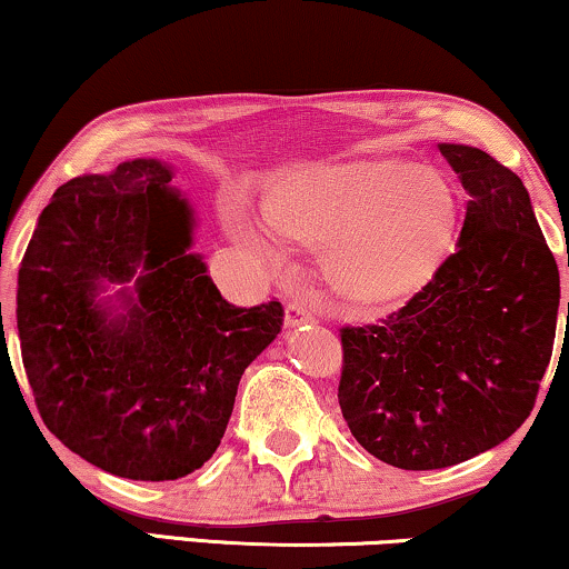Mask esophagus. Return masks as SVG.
I'll list each match as a JSON object with an SVG mask.
<instances>
[{
  "label": "esophagus",
  "mask_w": 569,
  "mask_h": 569,
  "mask_svg": "<svg viewBox=\"0 0 569 569\" xmlns=\"http://www.w3.org/2000/svg\"><path fill=\"white\" fill-rule=\"evenodd\" d=\"M302 323H313V313H310L306 302H290V306L284 308V326L287 329H295V326Z\"/></svg>",
  "instance_id": "34e87169"
}]
</instances>
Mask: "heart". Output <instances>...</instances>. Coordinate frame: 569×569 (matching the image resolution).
Wrapping results in <instances>:
<instances>
[{"label": "heart", "mask_w": 569, "mask_h": 569, "mask_svg": "<svg viewBox=\"0 0 569 569\" xmlns=\"http://www.w3.org/2000/svg\"><path fill=\"white\" fill-rule=\"evenodd\" d=\"M263 220L284 243L323 247V277L341 298L383 306L438 274L458 209L435 168L376 158L282 176L263 197Z\"/></svg>", "instance_id": "b5f03b06"}]
</instances>
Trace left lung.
<instances>
[{
	"label": "left lung",
	"instance_id": "left-lung-1",
	"mask_svg": "<svg viewBox=\"0 0 569 569\" xmlns=\"http://www.w3.org/2000/svg\"><path fill=\"white\" fill-rule=\"evenodd\" d=\"M438 147L469 191L458 251L407 306L339 331L349 432L407 471L508 440L531 415L557 333L559 271L523 181L477 147Z\"/></svg>",
	"mask_w": 569,
	"mask_h": 569
}]
</instances>
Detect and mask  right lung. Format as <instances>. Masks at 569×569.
<instances>
[{
    "instance_id": "1",
    "label": "right lung",
    "mask_w": 569,
    "mask_h": 569,
    "mask_svg": "<svg viewBox=\"0 0 569 569\" xmlns=\"http://www.w3.org/2000/svg\"><path fill=\"white\" fill-rule=\"evenodd\" d=\"M170 178L166 162L131 160L59 186L18 274L20 352L43 425L88 463L139 481L212 458L240 376L284 316L277 300L222 298L189 253L191 209ZM123 281L136 295L111 317L94 295Z\"/></svg>"
}]
</instances>
